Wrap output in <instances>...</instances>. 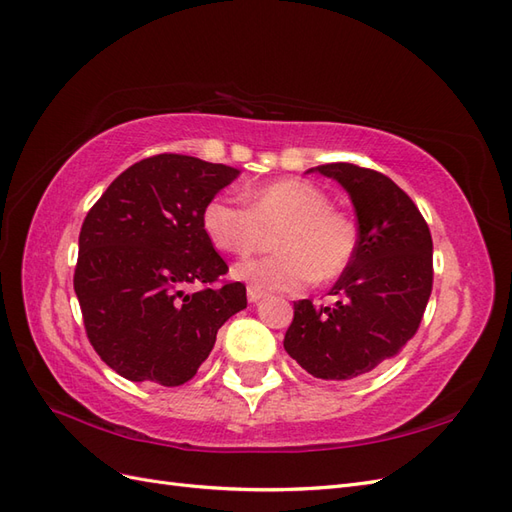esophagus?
Instances as JSON below:
<instances>
[{"instance_id": "1", "label": "esophagus", "mask_w": 512, "mask_h": 512, "mask_svg": "<svg viewBox=\"0 0 512 512\" xmlns=\"http://www.w3.org/2000/svg\"><path fill=\"white\" fill-rule=\"evenodd\" d=\"M246 296H248V302H257V300H261V298L266 296V291L255 287V285H248L246 287Z\"/></svg>"}]
</instances>
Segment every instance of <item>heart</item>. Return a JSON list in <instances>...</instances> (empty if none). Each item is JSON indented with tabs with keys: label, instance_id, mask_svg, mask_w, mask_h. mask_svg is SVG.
Listing matches in <instances>:
<instances>
[{
	"label": "heart",
	"instance_id": "heart-1",
	"mask_svg": "<svg viewBox=\"0 0 512 512\" xmlns=\"http://www.w3.org/2000/svg\"><path fill=\"white\" fill-rule=\"evenodd\" d=\"M201 229L218 251L238 257L264 251L274 233L279 253L236 268L238 279L259 289L300 291L317 279H339L360 244L354 218L300 178L255 188L246 195V208L225 195L210 197L201 208Z\"/></svg>",
	"mask_w": 512,
	"mask_h": 512
}]
</instances>
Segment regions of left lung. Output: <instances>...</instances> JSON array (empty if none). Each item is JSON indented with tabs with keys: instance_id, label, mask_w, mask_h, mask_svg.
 <instances>
[{
	"instance_id": "8db88e82",
	"label": "left lung",
	"mask_w": 512,
	"mask_h": 512,
	"mask_svg": "<svg viewBox=\"0 0 512 512\" xmlns=\"http://www.w3.org/2000/svg\"><path fill=\"white\" fill-rule=\"evenodd\" d=\"M352 199L358 253L330 294L337 304L294 302L285 352L313 377L345 382L397 356L425 315L433 287L431 231L388 175L352 163L315 167Z\"/></svg>"
}]
</instances>
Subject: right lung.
Wrapping results in <instances>:
<instances>
[{
	"label": "right lung",
	"mask_w": 512,
	"mask_h": 512,
	"mask_svg": "<svg viewBox=\"0 0 512 512\" xmlns=\"http://www.w3.org/2000/svg\"><path fill=\"white\" fill-rule=\"evenodd\" d=\"M238 173L156 154L120 173L87 212L75 268L85 332L130 382L186 384L218 328L246 309V287L223 281L229 268L201 229V208Z\"/></svg>",
	"instance_id": "obj_1"
}]
</instances>
